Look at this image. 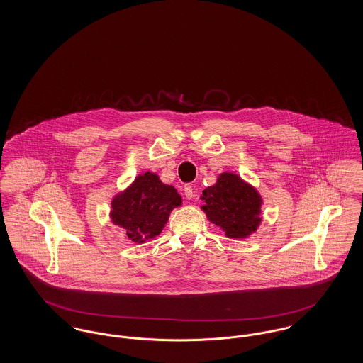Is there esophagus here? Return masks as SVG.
Listing matches in <instances>:
<instances>
[{"mask_svg":"<svg viewBox=\"0 0 363 363\" xmlns=\"http://www.w3.org/2000/svg\"><path fill=\"white\" fill-rule=\"evenodd\" d=\"M184 191H185V196H186V199H193V197L196 196L194 188H193L190 184H186V185L184 186Z\"/></svg>","mask_w":363,"mask_h":363,"instance_id":"obj_1","label":"esophagus"}]
</instances>
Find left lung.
Here are the masks:
<instances>
[{"label":"left lung","instance_id":"obj_1","mask_svg":"<svg viewBox=\"0 0 363 363\" xmlns=\"http://www.w3.org/2000/svg\"><path fill=\"white\" fill-rule=\"evenodd\" d=\"M201 200L208 219L222 227L230 238H246L261 222L262 200L257 190L235 174H220L213 186L203 190Z\"/></svg>","mask_w":363,"mask_h":363}]
</instances>
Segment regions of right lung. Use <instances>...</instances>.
Returning <instances> with one entry per match:
<instances>
[{"label":"right lung","mask_w":363,"mask_h":363,"mask_svg":"<svg viewBox=\"0 0 363 363\" xmlns=\"http://www.w3.org/2000/svg\"><path fill=\"white\" fill-rule=\"evenodd\" d=\"M181 203V196L173 186L162 184L156 174L147 172L114 197L110 216L130 241L141 243L162 233L172 209Z\"/></svg>","instance_id":"add662e5"}]
</instances>
